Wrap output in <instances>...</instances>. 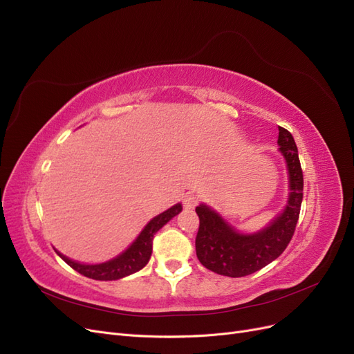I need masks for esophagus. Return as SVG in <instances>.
Wrapping results in <instances>:
<instances>
[{"label":"esophagus","instance_id":"obj_1","mask_svg":"<svg viewBox=\"0 0 354 354\" xmlns=\"http://www.w3.org/2000/svg\"><path fill=\"white\" fill-rule=\"evenodd\" d=\"M198 201H200L198 195L189 192V194L185 195V198H184V207H185V208H194L195 205L198 204Z\"/></svg>","mask_w":354,"mask_h":354}]
</instances>
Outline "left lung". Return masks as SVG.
Here are the masks:
<instances>
[{"label":"left lung","instance_id":"1","mask_svg":"<svg viewBox=\"0 0 354 354\" xmlns=\"http://www.w3.org/2000/svg\"><path fill=\"white\" fill-rule=\"evenodd\" d=\"M277 142L289 170L290 192L283 213L266 229L239 233L208 205L195 208L200 217L195 251L200 263L220 276H250L279 258L292 241L304 198V174L293 136L283 127H279Z\"/></svg>","mask_w":354,"mask_h":354}]
</instances>
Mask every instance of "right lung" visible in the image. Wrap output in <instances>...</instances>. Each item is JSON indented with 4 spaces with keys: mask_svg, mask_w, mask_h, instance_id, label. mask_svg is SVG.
Wrapping results in <instances>:
<instances>
[{
    "mask_svg": "<svg viewBox=\"0 0 354 354\" xmlns=\"http://www.w3.org/2000/svg\"><path fill=\"white\" fill-rule=\"evenodd\" d=\"M182 212V205L178 203L174 207L167 208L166 212L162 214L156 216L151 218L138 234V238L131 243L127 251H124L121 255L116 258L106 261V263L102 264H80L77 261H73L62 255L55 250V252L67 263L71 268L78 271L83 276L93 279V280H120L122 277L129 276V274H134L140 271L142 267H146L149 259L151 257L153 251V238L156 232L162 229L170 218H174L176 214Z\"/></svg>",
    "mask_w": 354,
    "mask_h": 354,
    "instance_id": "1",
    "label": "right lung"
}]
</instances>
